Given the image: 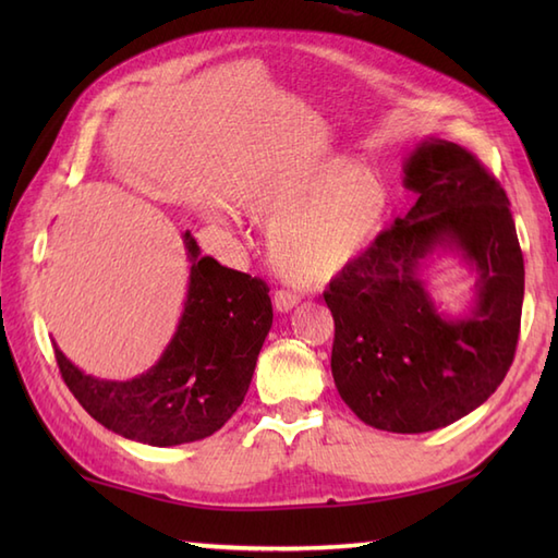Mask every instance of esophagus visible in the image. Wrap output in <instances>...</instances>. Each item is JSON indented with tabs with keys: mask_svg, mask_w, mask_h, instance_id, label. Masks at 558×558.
<instances>
[{
	"mask_svg": "<svg viewBox=\"0 0 558 558\" xmlns=\"http://www.w3.org/2000/svg\"><path fill=\"white\" fill-rule=\"evenodd\" d=\"M298 302H300V298L290 290H276V294H272V306H276V312H280V314L294 310Z\"/></svg>",
	"mask_w": 558,
	"mask_h": 558,
	"instance_id": "1",
	"label": "esophagus"
}]
</instances>
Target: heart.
I'll return each mask as SVG.
<instances>
[{"mask_svg":"<svg viewBox=\"0 0 558 558\" xmlns=\"http://www.w3.org/2000/svg\"><path fill=\"white\" fill-rule=\"evenodd\" d=\"M244 210L270 225L268 256L282 278L326 286L381 234L390 192L384 177L324 156L264 172L242 194Z\"/></svg>","mask_w":558,"mask_h":558,"instance_id":"1","label":"heart"}]
</instances>
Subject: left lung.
<instances>
[{"label":"left lung","mask_w":558,"mask_h":558,"mask_svg":"<svg viewBox=\"0 0 558 558\" xmlns=\"http://www.w3.org/2000/svg\"><path fill=\"white\" fill-rule=\"evenodd\" d=\"M417 194L405 218L330 282V372L340 398L374 429L434 432L477 410L513 362L525 266L501 184L458 144L424 138L402 162ZM456 253L476 272L469 312H437L421 270Z\"/></svg>","instance_id":"1"}]
</instances>
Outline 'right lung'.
<instances>
[{
  "instance_id": "right-lung-1",
  "label": "right lung",
  "mask_w": 558,
  "mask_h": 558,
  "mask_svg": "<svg viewBox=\"0 0 558 558\" xmlns=\"http://www.w3.org/2000/svg\"><path fill=\"white\" fill-rule=\"evenodd\" d=\"M189 288L180 324L160 360L129 381L81 372L54 345L64 384L105 429L148 446H180L216 434L252 384L272 326L268 286L201 256L184 232Z\"/></svg>"
}]
</instances>
